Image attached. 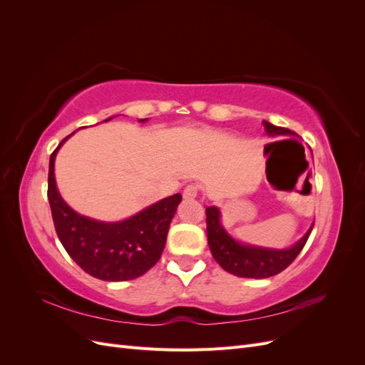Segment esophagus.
I'll return each instance as SVG.
<instances>
[{
  "instance_id": "1",
  "label": "esophagus",
  "mask_w": 365,
  "mask_h": 365,
  "mask_svg": "<svg viewBox=\"0 0 365 365\" xmlns=\"http://www.w3.org/2000/svg\"><path fill=\"white\" fill-rule=\"evenodd\" d=\"M197 192H200V190H197V185L189 184V185H185L182 196L185 197V200H195V197L197 196Z\"/></svg>"
}]
</instances>
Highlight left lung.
I'll return each mask as SVG.
<instances>
[{"instance_id": "obj_1", "label": "left lung", "mask_w": 365, "mask_h": 365, "mask_svg": "<svg viewBox=\"0 0 365 365\" xmlns=\"http://www.w3.org/2000/svg\"><path fill=\"white\" fill-rule=\"evenodd\" d=\"M268 135L275 137H295L297 134L288 128L274 126L269 121H262ZM289 141V140H288ZM207 239L208 247L215 260L227 272L235 274L237 277L248 279H267L286 269L300 254L306 242L311 236L312 227L307 233L288 250H268L251 245H242L231 237L224 227L220 225V213L216 207H207Z\"/></svg>"}]
</instances>
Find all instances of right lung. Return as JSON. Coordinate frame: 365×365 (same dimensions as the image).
I'll return each instance as SVG.
<instances>
[{
    "instance_id": "1",
    "label": "right lung",
    "mask_w": 365,
    "mask_h": 365,
    "mask_svg": "<svg viewBox=\"0 0 365 365\" xmlns=\"http://www.w3.org/2000/svg\"><path fill=\"white\" fill-rule=\"evenodd\" d=\"M71 135L65 137L54 149L48 165L47 196L61 244L70 257L96 279L105 282L137 279L160 260L169 225L182 196L176 193L164 197L121 222H98L77 215L62 200L54 180V158Z\"/></svg>"
}]
</instances>
